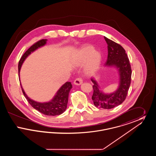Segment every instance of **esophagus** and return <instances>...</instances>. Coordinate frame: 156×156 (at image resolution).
<instances>
[{
    "mask_svg": "<svg viewBox=\"0 0 156 156\" xmlns=\"http://www.w3.org/2000/svg\"><path fill=\"white\" fill-rule=\"evenodd\" d=\"M74 83L76 85H80L82 83V80L81 78H76L74 82Z\"/></svg>",
    "mask_w": 156,
    "mask_h": 156,
    "instance_id": "34e87169",
    "label": "esophagus"
}]
</instances>
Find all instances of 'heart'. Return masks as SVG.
Instances as JSON below:
<instances>
[{
    "mask_svg": "<svg viewBox=\"0 0 156 156\" xmlns=\"http://www.w3.org/2000/svg\"><path fill=\"white\" fill-rule=\"evenodd\" d=\"M102 59V54L95 50L92 45H83L76 52L73 63L75 67H81L85 64L84 71L88 75L96 73L101 66Z\"/></svg>",
    "mask_w": 156,
    "mask_h": 156,
    "instance_id": "1",
    "label": "heart"
}]
</instances>
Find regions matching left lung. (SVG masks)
I'll return each mask as SVG.
<instances>
[{
  "label": "left lung",
  "instance_id": "8db88e82",
  "mask_svg": "<svg viewBox=\"0 0 156 156\" xmlns=\"http://www.w3.org/2000/svg\"><path fill=\"white\" fill-rule=\"evenodd\" d=\"M108 44V58L105 63L106 67L116 68L119 75V87L115 92L105 94L101 90L95 78L90 80L93 82L94 93L92 99L97 108L110 109L123 103L126 99L130 85L132 69L126 51L120 45L104 37Z\"/></svg>",
  "mask_w": 156,
  "mask_h": 156
}]
</instances>
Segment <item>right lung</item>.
Instances as JSON below:
<instances>
[{"instance_id": "right-lung-1", "label": "right lung", "mask_w": 156, "mask_h": 156, "mask_svg": "<svg viewBox=\"0 0 156 156\" xmlns=\"http://www.w3.org/2000/svg\"><path fill=\"white\" fill-rule=\"evenodd\" d=\"M47 41V39H42L37 41V43L31 45L30 48L24 52L21 59H20L19 62V75H20V71L21 69V67L26 58L31 52H34L38 48L46 44ZM19 81H20V80ZM20 86L24 96L27 99V101L31 105V106L33 108H34L36 110L47 116L59 115L65 112L67 109L69 93L71 89L73 88L71 83L70 82H67L64 85H62L61 87L58 90L55 96L53 97V98L51 101L47 102H38L30 99V98L26 95L22 88L21 83Z\"/></svg>"}]
</instances>
